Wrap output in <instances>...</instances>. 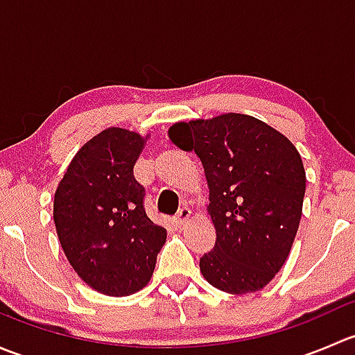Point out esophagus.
Instances as JSON below:
<instances>
[{
  "instance_id": "esophagus-1",
  "label": "esophagus",
  "mask_w": 355,
  "mask_h": 355,
  "mask_svg": "<svg viewBox=\"0 0 355 355\" xmlns=\"http://www.w3.org/2000/svg\"><path fill=\"white\" fill-rule=\"evenodd\" d=\"M189 218H191V209H189V207H182V209H178L177 216H175V223H177L178 227H182Z\"/></svg>"
}]
</instances>
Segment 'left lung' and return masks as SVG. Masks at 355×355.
<instances>
[{"mask_svg":"<svg viewBox=\"0 0 355 355\" xmlns=\"http://www.w3.org/2000/svg\"><path fill=\"white\" fill-rule=\"evenodd\" d=\"M168 134L198 155L209 187L216 244L200 257V273L228 293L261 290L287 261L299 228L306 192L300 155L249 114L175 123Z\"/></svg>","mask_w":355,"mask_h":355,"instance_id":"obj_1","label":"left lung"}]
</instances>
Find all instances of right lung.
Wrapping results in <instances>:
<instances>
[{
    "label": "right lung",
    "instance_id": "1",
    "mask_svg": "<svg viewBox=\"0 0 355 355\" xmlns=\"http://www.w3.org/2000/svg\"><path fill=\"white\" fill-rule=\"evenodd\" d=\"M144 139L111 127L75 155L55 194L56 232L78 277L98 292L130 295L151 280L166 230L146 214L134 164Z\"/></svg>",
    "mask_w": 355,
    "mask_h": 355
}]
</instances>
